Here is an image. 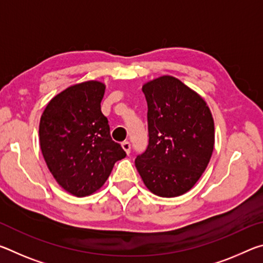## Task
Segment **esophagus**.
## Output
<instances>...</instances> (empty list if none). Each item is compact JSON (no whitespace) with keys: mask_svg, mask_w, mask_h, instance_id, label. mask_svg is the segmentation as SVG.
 I'll list each match as a JSON object with an SVG mask.
<instances>
[{"mask_svg":"<svg viewBox=\"0 0 263 263\" xmlns=\"http://www.w3.org/2000/svg\"><path fill=\"white\" fill-rule=\"evenodd\" d=\"M122 147H123L124 151H125L126 154H130V152H131V144H130V142H128V141L122 142Z\"/></svg>","mask_w":263,"mask_h":263,"instance_id":"obj_1","label":"esophagus"}]
</instances>
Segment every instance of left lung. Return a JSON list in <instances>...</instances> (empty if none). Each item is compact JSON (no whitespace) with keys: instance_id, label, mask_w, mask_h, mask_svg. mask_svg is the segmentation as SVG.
Masks as SVG:
<instances>
[{"instance_id":"left-lung-1","label":"left lung","mask_w":263,"mask_h":263,"mask_svg":"<svg viewBox=\"0 0 263 263\" xmlns=\"http://www.w3.org/2000/svg\"><path fill=\"white\" fill-rule=\"evenodd\" d=\"M147 101L148 146L136 167L147 189L160 197L189 191L210 161L215 124L201 95L163 75L142 86Z\"/></svg>"}]
</instances>
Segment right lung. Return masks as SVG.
Here are the masks:
<instances>
[{"label": "right lung", "instance_id": "add662e5", "mask_svg": "<svg viewBox=\"0 0 263 263\" xmlns=\"http://www.w3.org/2000/svg\"><path fill=\"white\" fill-rule=\"evenodd\" d=\"M105 84L70 86L48 102L39 123L43 157L55 181L77 197L94 194L108 180L115 162L126 157L111 139L101 111Z\"/></svg>", "mask_w": 263, "mask_h": 263}]
</instances>
